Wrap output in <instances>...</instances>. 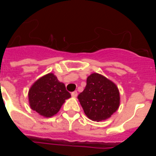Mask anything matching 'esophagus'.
<instances>
[{"mask_svg": "<svg viewBox=\"0 0 156 156\" xmlns=\"http://www.w3.org/2000/svg\"><path fill=\"white\" fill-rule=\"evenodd\" d=\"M71 95H72V97L76 98V97H77V95H78V94H77L76 91H73V92H72Z\"/></svg>", "mask_w": 156, "mask_h": 156, "instance_id": "obj_1", "label": "esophagus"}]
</instances>
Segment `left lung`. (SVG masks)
Segmentation results:
<instances>
[{"instance_id": "8db88e82", "label": "left lung", "mask_w": 156, "mask_h": 156, "mask_svg": "<svg viewBox=\"0 0 156 156\" xmlns=\"http://www.w3.org/2000/svg\"><path fill=\"white\" fill-rule=\"evenodd\" d=\"M78 99L87 116L97 122L110 118L120 104L116 85L97 73L87 77L86 87L78 95Z\"/></svg>"}]
</instances>
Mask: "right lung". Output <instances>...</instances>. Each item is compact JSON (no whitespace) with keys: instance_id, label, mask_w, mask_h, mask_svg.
<instances>
[{"instance_id":"obj_1","label":"right lung","mask_w":156,"mask_h":156,"mask_svg":"<svg viewBox=\"0 0 156 156\" xmlns=\"http://www.w3.org/2000/svg\"><path fill=\"white\" fill-rule=\"evenodd\" d=\"M71 97L63 83L55 74L48 73L39 78L28 93L30 108L44 117L57 114L66 99Z\"/></svg>"}]
</instances>
